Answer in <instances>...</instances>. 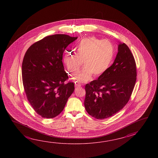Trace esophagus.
Here are the masks:
<instances>
[{
  "instance_id": "esophagus-1",
  "label": "esophagus",
  "mask_w": 158,
  "mask_h": 158,
  "mask_svg": "<svg viewBox=\"0 0 158 158\" xmlns=\"http://www.w3.org/2000/svg\"><path fill=\"white\" fill-rule=\"evenodd\" d=\"M81 86L80 84H78V83H75V87L77 88V87H80Z\"/></svg>"
}]
</instances>
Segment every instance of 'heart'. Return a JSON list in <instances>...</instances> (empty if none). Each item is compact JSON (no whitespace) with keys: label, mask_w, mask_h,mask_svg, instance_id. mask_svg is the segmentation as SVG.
<instances>
[{"label":"heart","mask_w":158,"mask_h":158,"mask_svg":"<svg viewBox=\"0 0 158 158\" xmlns=\"http://www.w3.org/2000/svg\"><path fill=\"white\" fill-rule=\"evenodd\" d=\"M76 49V53L65 54L63 61L72 76L77 74L83 61L85 67L75 78L78 82H86L93 74L94 77L104 74L114 60V46L109 40L87 37L81 40Z\"/></svg>","instance_id":"b5f03b06"}]
</instances>
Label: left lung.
<instances>
[{
  "label": "left lung",
  "mask_w": 158,
  "mask_h": 158,
  "mask_svg": "<svg viewBox=\"0 0 158 158\" xmlns=\"http://www.w3.org/2000/svg\"><path fill=\"white\" fill-rule=\"evenodd\" d=\"M136 64L128 46L118 45L114 62L104 74L85 86L84 106L97 119L110 118L128 103L137 79Z\"/></svg>",
  "instance_id": "8db88e82"
}]
</instances>
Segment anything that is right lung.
<instances>
[{"instance_id": "right-lung-1", "label": "right lung", "mask_w": 158, "mask_h": 158, "mask_svg": "<svg viewBox=\"0 0 158 158\" xmlns=\"http://www.w3.org/2000/svg\"><path fill=\"white\" fill-rule=\"evenodd\" d=\"M77 39L65 34L44 37L30 46L22 64V77L27 100L42 118H54L63 110L74 90L62 62L68 46Z\"/></svg>"}]
</instances>
